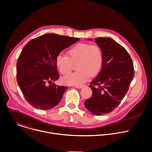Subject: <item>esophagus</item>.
Returning a JSON list of instances; mask_svg holds the SVG:
<instances>
[{
	"mask_svg": "<svg viewBox=\"0 0 152 152\" xmlns=\"http://www.w3.org/2000/svg\"><path fill=\"white\" fill-rule=\"evenodd\" d=\"M75 87L77 88V89H80V88H82L83 87V85H78V86H75Z\"/></svg>",
	"mask_w": 152,
	"mask_h": 152,
	"instance_id": "esophagus-1",
	"label": "esophagus"
}]
</instances>
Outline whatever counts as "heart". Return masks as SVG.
Segmentation results:
<instances>
[{"label":"heart","instance_id":"heart-1","mask_svg":"<svg viewBox=\"0 0 152 152\" xmlns=\"http://www.w3.org/2000/svg\"><path fill=\"white\" fill-rule=\"evenodd\" d=\"M68 56L59 54L56 63L61 74L66 75L71 72L73 63L76 64L77 70L63 79L69 85H80L86 82L89 76H94L102 69L103 63V53L97 45L79 43L73 45L68 51Z\"/></svg>","mask_w":152,"mask_h":152}]
</instances>
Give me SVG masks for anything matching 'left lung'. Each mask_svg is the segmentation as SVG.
<instances>
[{
	"instance_id": "1",
	"label": "left lung",
	"mask_w": 152,
	"mask_h": 152,
	"mask_svg": "<svg viewBox=\"0 0 152 152\" xmlns=\"http://www.w3.org/2000/svg\"><path fill=\"white\" fill-rule=\"evenodd\" d=\"M95 42L103 50V63L90 83L92 95L84 104L92 114L102 115L112 112L120 104L133 79L134 70L130 56L122 45L109 37L95 38Z\"/></svg>"
}]
</instances>
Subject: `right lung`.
Masks as SVG:
<instances>
[{
    "label": "right lung",
    "mask_w": 152,
    "mask_h": 152,
    "mask_svg": "<svg viewBox=\"0 0 152 152\" xmlns=\"http://www.w3.org/2000/svg\"><path fill=\"white\" fill-rule=\"evenodd\" d=\"M79 40L77 37L45 34L30 40L23 48L17 63V80L31 106L45 110L60 102L68 87L53 83L59 78L56 57L61 50Z\"/></svg>",
    "instance_id": "1"
}]
</instances>
